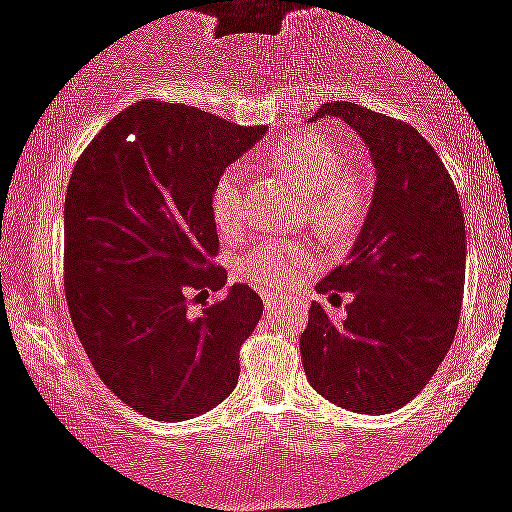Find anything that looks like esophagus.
Instances as JSON below:
<instances>
[{
  "label": "esophagus",
  "instance_id": "1",
  "mask_svg": "<svg viewBox=\"0 0 512 512\" xmlns=\"http://www.w3.org/2000/svg\"><path fill=\"white\" fill-rule=\"evenodd\" d=\"M262 301H265V308H274V306H279V296H274V294H262Z\"/></svg>",
  "mask_w": 512,
  "mask_h": 512
}]
</instances>
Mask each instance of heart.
<instances>
[{
	"instance_id": "b5f03b06",
	"label": "heart",
	"mask_w": 512,
	"mask_h": 512,
	"mask_svg": "<svg viewBox=\"0 0 512 512\" xmlns=\"http://www.w3.org/2000/svg\"><path fill=\"white\" fill-rule=\"evenodd\" d=\"M350 145L325 131L286 136L269 148L274 170L294 179L308 192L311 226L330 243H345L367 221L374 201L372 174L350 162ZM213 221L226 238L245 230L243 172L230 165L213 187ZM313 265V247L301 240H267L240 260L238 274L255 286H289Z\"/></svg>"
}]
</instances>
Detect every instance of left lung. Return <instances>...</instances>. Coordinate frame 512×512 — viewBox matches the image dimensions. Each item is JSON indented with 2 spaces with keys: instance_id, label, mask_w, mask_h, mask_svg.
<instances>
[{
  "instance_id": "8db88e82",
  "label": "left lung",
  "mask_w": 512,
  "mask_h": 512,
  "mask_svg": "<svg viewBox=\"0 0 512 512\" xmlns=\"http://www.w3.org/2000/svg\"><path fill=\"white\" fill-rule=\"evenodd\" d=\"M369 145L376 167L372 211L345 265L318 284L340 306L308 308L301 359L308 384L352 413H391L423 391L445 359L464 299L466 235L457 187L435 148L406 121L330 101Z\"/></svg>"
}]
</instances>
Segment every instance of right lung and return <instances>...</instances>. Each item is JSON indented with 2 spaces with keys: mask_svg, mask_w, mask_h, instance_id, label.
Returning <instances> with one entry per match:
<instances>
[{
  "mask_svg": "<svg viewBox=\"0 0 512 512\" xmlns=\"http://www.w3.org/2000/svg\"><path fill=\"white\" fill-rule=\"evenodd\" d=\"M187 104L143 99L75 162L65 196V296L99 379L153 420H189L226 401L240 347L262 316L247 284L216 265L213 187L265 136ZM196 293L194 300L188 296Z\"/></svg>",
  "mask_w": 512,
  "mask_h": 512,
  "instance_id": "obj_1",
  "label": "right lung"
}]
</instances>
